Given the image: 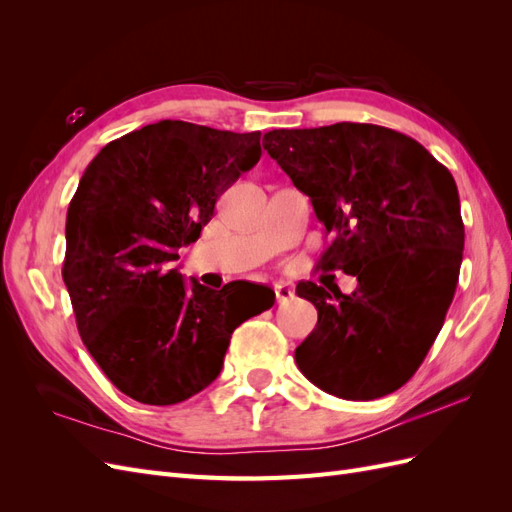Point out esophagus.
Here are the masks:
<instances>
[{
  "mask_svg": "<svg viewBox=\"0 0 512 512\" xmlns=\"http://www.w3.org/2000/svg\"><path fill=\"white\" fill-rule=\"evenodd\" d=\"M275 299H277V303H284V301H288V299H292L294 297V292H292V288H288L286 284H275Z\"/></svg>",
  "mask_w": 512,
  "mask_h": 512,
  "instance_id": "34e87169",
  "label": "esophagus"
}]
</instances>
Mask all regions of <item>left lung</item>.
Listing matches in <instances>:
<instances>
[{"mask_svg": "<svg viewBox=\"0 0 512 512\" xmlns=\"http://www.w3.org/2000/svg\"><path fill=\"white\" fill-rule=\"evenodd\" d=\"M262 147L333 237L320 269L359 280L352 294L297 286L318 309L316 329L294 350L297 367L342 399L397 391L455 297L466 232L453 175L414 138L374 123L273 130Z\"/></svg>", "mask_w": 512, "mask_h": 512, "instance_id": "left-lung-1", "label": "left lung"}]
</instances>
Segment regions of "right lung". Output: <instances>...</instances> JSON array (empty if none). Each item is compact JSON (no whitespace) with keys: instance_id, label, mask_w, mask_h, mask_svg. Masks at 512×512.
Returning a JSON list of instances; mask_svg holds the SVG:
<instances>
[{"instance_id":"obj_1","label":"right lung","mask_w":512,"mask_h":512,"mask_svg":"<svg viewBox=\"0 0 512 512\" xmlns=\"http://www.w3.org/2000/svg\"><path fill=\"white\" fill-rule=\"evenodd\" d=\"M260 156V132L164 119L102 147L81 177L61 275L89 354L141 404L173 406L203 391L232 331L269 309L241 305L226 286L188 288L173 269L215 200Z\"/></svg>"}]
</instances>
